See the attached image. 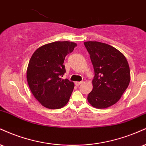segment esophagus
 Segmentation results:
<instances>
[{
    "label": "esophagus",
    "mask_w": 146,
    "mask_h": 146,
    "mask_svg": "<svg viewBox=\"0 0 146 146\" xmlns=\"http://www.w3.org/2000/svg\"><path fill=\"white\" fill-rule=\"evenodd\" d=\"M82 82H75V86H80L81 84H82Z\"/></svg>",
    "instance_id": "1"
}]
</instances>
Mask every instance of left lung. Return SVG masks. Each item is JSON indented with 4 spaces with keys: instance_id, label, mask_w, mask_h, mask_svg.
Segmentation results:
<instances>
[{
    "instance_id": "obj_1",
    "label": "left lung",
    "mask_w": 146,
    "mask_h": 146,
    "mask_svg": "<svg viewBox=\"0 0 146 146\" xmlns=\"http://www.w3.org/2000/svg\"><path fill=\"white\" fill-rule=\"evenodd\" d=\"M90 54L94 71L93 89L88 101L98 109L109 108L120 100L131 80L127 60L120 51L106 43H84Z\"/></svg>"
}]
</instances>
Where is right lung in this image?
Segmentation results:
<instances>
[{
	"instance_id": "add662e5",
	"label": "right lung",
	"mask_w": 146,
	"mask_h": 146,
	"mask_svg": "<svg viewBox=\"0 0 146 146\" xmlns=\"http://www.w3.org/2000/svg\"><path fill=\"white\" fill-rule=\"evenodd\" d=\"M76 46L73 42H53L38 48L30 60L28 84L35 97L45 108L60 109L68 103L74 84L60 78L66 72L63 64L66 56Z\"/></svg>"
}]
</instances>
